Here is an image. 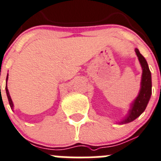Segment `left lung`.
<instances>
[{
  "mask_svg": "<svg viewBox=\"0 0 161 161\" xmlns=\"http://www.w3.org/2000/svg\"><path fill=\"white\" fill-rule=\"evenodd\" d=\"M135 52H136L138 59H139L141 65L142 67V70H143L142 84H141L142 86H141V91H140L137 97L135 99L133 103L132 104L130 112H129L128 117L125 120H123V121H121V124L131 122V121H133V120H135L142 114V113L145 111L147 105H148L152 94L151 72H150L149 68H148V63H147L145 57L140 53L139 50L137 48L135 49Z\"/></svg>",
  "mask_w": 161,
  "mask_h": 161,
  "instance_id": "obj_1",
  "label": "left lung"
}]
</instances>
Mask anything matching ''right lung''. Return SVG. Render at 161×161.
Wrapping results in <instances>:
<instances>
[{"label": "right lung", "instance_id": "1", "mask_svg": "<svg viewBox=\"0 0 161 161\" xmlns=\"http://www.w3.org/2000/svg\"><path fill=\"white\" fill-rule=\"evenodd\" d=\"M7 80H8V75H7V78H6V86H5V90H6V94H7V97H8V103H9V105H10V107H11V109H13V102H12L11 97H10L9 93H8V88H7Z\"/></svg>", "mask_w": 161, "mask_h": 161}]
</instances>
